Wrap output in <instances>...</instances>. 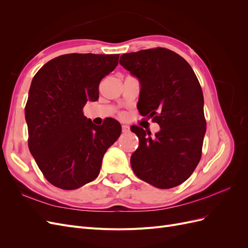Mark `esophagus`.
<instances>
[{
	"instance_id": "1",
	"label": "esophagus",
	"mask_w": 248,
	"mask_h": 248,
	"mask_svg": "<svg viewBox=\"0 0 248 248\" xmlns=\"http://www.w3.org/2000/svg\"><path fill=\"white\" fill-rule=\"evenodd\" d=\"M130 131V127L128 125H122V132L128 133Z\"/></svg>"
}]
</instances>
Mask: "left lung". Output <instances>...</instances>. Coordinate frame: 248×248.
Masks as SVG:
<instances>
[{
	"mask_svg": "<svg viewBox=\"0 0 248 248\" xmlns=\"http://www.w3.org/2000/svg\"><path fill=\"white\" fill-rule=\"evenodd\" d=\"M121 64L140 84L138 109L160 130L132 126L140 145L131 168L140 180L168 189L188 179L201 160L206 133L204 96L190 65L176 52L156 47L124 54Z\"/></svg>",
	"mask_w": 248,
	"mask_h": 248,
	"instance_id": "obj_1",
	"label": "left lung"
}]
</instances>
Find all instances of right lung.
Segmentation results:
<instances>
[{"mask_svg": "<svg viewBox=\"0 0 248 248\" xmlns=\"http://www.w3.org/2000/svg\"><path fill=\"white\" fill-rule=\"evenodd\" d=\"M118 61L119 55H63L33 78L25 108L29 149L59 188L77 189L95 180L104 153L121 134L115 119L97 126L82 114L88 101L98 100L100 81Z\"/></svg>", "mask_w": 248, "mask_h": 248, "instance_id": "1", "label": "right lung"}]
</instances>
